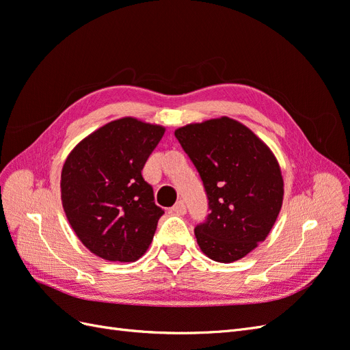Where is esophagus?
<instances>
[{
  "label": "esophagus",
  "mask_w": 350,
  "mask_h": 350,
  "mask_svg": "<svg viewBox=\"0 0 350 350\" xmlns=\"http://www.w3.org/2000/svg\"><path fill=\"white\" fill-rule=\"evenodd\" d=\"M172 211H174V213H175L176 216H183V215H185L187 207H185V204H184V201H178V203L172 207Z\"/></svg>",
  "instance_id": "34e87169"
}]
</instances>
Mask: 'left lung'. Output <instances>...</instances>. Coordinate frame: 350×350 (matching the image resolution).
Segmentation results:
<instances>
[{
    "label": "left lung",
    "mask_w": 350,
    "mask_h": 350,
    "mask_svg": "<svg viewBox=\"0 0 350 350\" xmlns=\"http://www.w3.org/2000/svg\"><path fill=\"white\" fill-rule=\"evenodd\" d=\"M208 197L206 224L196 228L200 250L217 262H234L266 239L280 213L284 184L270 147L247 125L229 118L175 130Z\"/></svg>",
    "instance_id": "8db88e82"
}]
</instances>
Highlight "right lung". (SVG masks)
I'll use <instances>...</instances> for the list:
<instances>
[{
	"label": "right lung",
	"mask_w": 350,
	"mask_h": 350,
	"mask_svg": "<svg viewBox=\"0 0 350 350\" xmlns=\"http://www.w3.org/2000/svg\"><path fill=\"white\" fill-rule=\"evenodd\" d=\"M165 126L133 116L94 130L68 153L61 171V203L74 234L108 261L139 260L152 243L163 210L142 169Z\"/></svg>",
	"instance_id": "obj_1"
}]
</instances>
